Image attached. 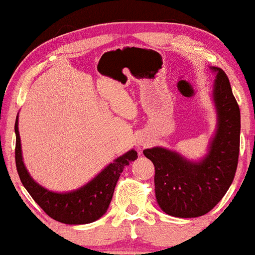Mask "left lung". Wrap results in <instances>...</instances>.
<instances>
[{"mask_svg":"<svg viewBox=\"0 0 255 255\" xmlns=\"http://www.w3.org/2000/svg\"><path fill=\"white\" fill-rule=\"evenodd\" d=\"M213 69L217 72L213 101L218 127L207 156L201 162L193 163L166 148L144 151L154 165L157 203L174 217L194 218L211 211L228 192L238 169L240 108L227 74L221 68Z\"/></svg>","mask_w":255,"mask_h":255,"instance_id":"left-lung-1","label":"left lung"}]
</instances>
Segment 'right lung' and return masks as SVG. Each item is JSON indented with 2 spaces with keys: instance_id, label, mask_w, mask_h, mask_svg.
I'll return each instance as SVG.
<instances>
[{
  "instance_id": "obj_1",
  "label": "right lung",
  "mask_w": 255,
  "mask_h": 255,
  "mask_svg": "<svg viewBox=\"0 0 255 255\" xmlns=\"http://www.w3.org/2000/svg\"><path fill=\"white\" fill-rule=\"evenodd\" d=\"M15 164L21 183L43 211L55 221L64 224H87L97 221L107 212L113 199L114 189L126 165L137 158L136 151L119 157L91 182L80 189L69 193H54L43 188L26 170L21 156V144L15 121Z\"/></svg>"
}]
</instances>
